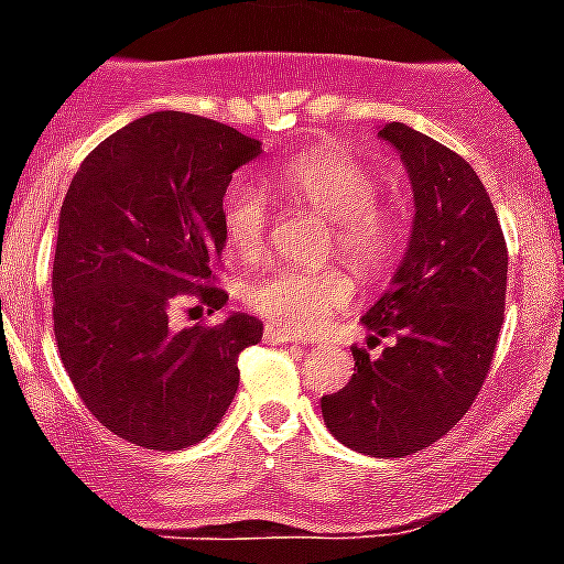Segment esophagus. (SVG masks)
<instances>
[{"instance_id":"esophagus-1","label":"esophagus","mask_w":564,"mask_h":564,"mask_svg":"<svg viewBox=\"0 0 564 564\" xmlns=\"http://www.w3.org/2000/svg\"><path fill=\"white\" fill-rule=\"evenodd\" d=\"M264 344H297V338L292 333H286V329L264 327Z\"/></svg>"}]
</instances>
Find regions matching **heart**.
<instances>
[{
    "mask_svg": "<svg viewBox=\"0 0 564 564\" xmlns=\"http://www.w3.org/2000/svg\"><path fill=\"white\" fill-rule=\"evenodd\" d=\"M289 198L308 204L333 224L329 250H338L360 275H379L398 246L395 218L379 207V185L362 163L338 150H314L292 158L275 174ZM267 198L246 182L226 187L220 229L240 256H253L267 235ZM242 300L253 314L294 335L322 329L355 303V283L340 267L283 264L248 283Z\"/></svg>",
    "mask_w": 564,
    "mask_h": 564,
    "instance_id": "b5f03b06",
    "label": "heart"
}]
</instances>
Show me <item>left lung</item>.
Listing matches in <instances>:
<instances>
[{"mask_svg":"<svg viewBox=\"0 0 564 564\" xmlns=\"http://www.w3.org/2000/svg\"><path fill=\"white\" fill-rule=\"evenodd\" d=\"M412 180L414 224L388 292L362 324L388 338L377 360L351 349L355 371L322 398L340 445L403 458L434 445L471 406L491 368L508 286V246L475 169L403 122L379 130Z\"/></svg>","mask_w":564,"mask_h":564,"instance_id":"obj_1","label":"left lung"}]
</instances>
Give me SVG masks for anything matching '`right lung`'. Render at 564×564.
<instances>
[{"label": "right lung", "instance_id": "1", "mask_svg": "<svg viewBox=\"0 0 564 564\" xmlns=\"http://www.w3.org/2000/svg\"><path fill=\"white\" fill-rule=\"evenodd\" d=\"M261 144L215 119L155 111L100 141L73 176L59 213L54 335L89 412L147 451H180L213 434L237 384L240 351L261 322L231 314L174 329L172 311L198 300L226 246L220 198Z\"/></svg>", "mask_w": 564, "mask_h": 564}]
</instances>
